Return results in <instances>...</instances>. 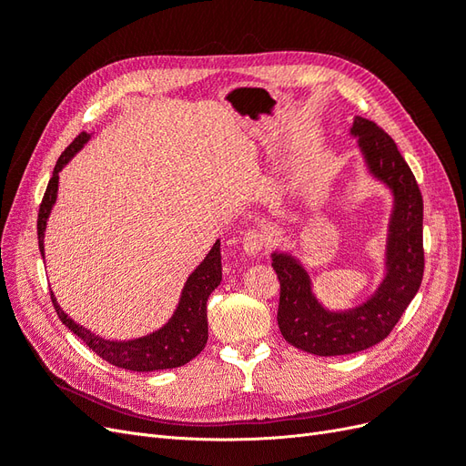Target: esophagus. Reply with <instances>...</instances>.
<instances>
[{
  "label": "esophagus",
  "mask_w": 466,
  "mask_h": 466,
  "mask_svg": "<svg viewBox=\"0 0 466 466\" xmlns=\"http://www.w3.org/2000/svg\"><path fill=\"white\" fill-rule=\"evenodd\" d=\"M266 235L260 229H248L243 235V248L248 257H257L258 252L266 247Z\"/></svg>",
  "instance_id": "obj_1"
}]
</instances>
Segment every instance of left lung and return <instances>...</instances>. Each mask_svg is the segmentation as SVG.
<instances>
[{
  "instance_id": "obj_1",
  "label": "left lung",
  "mask_w": 466,
  "mask_h": 466,
  "mask_svg": "<svg viewBox=\"0 0 466 466\" xmlns=\"http://www.w3.org/2000/svg\"><path fill=\"white\" fill-rule=\"evenodd\" d=\"M358 137L368 171L392 192L387 233L385 278L371 298L348 311L324 309L311 289V278L298 258L272 252L279 279L278 327L286 340L315 356H346L368 350L390 334L410 305L424 278V202L418 182L392 137L368 118L356 116Z\"/></svg>"
}]
</instances>
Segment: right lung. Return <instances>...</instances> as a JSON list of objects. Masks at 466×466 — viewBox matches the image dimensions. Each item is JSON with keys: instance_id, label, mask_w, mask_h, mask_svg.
I'll return each mask as SVG.
<instances>
[{"instance_id": "obj_1", "label": "right lung", "mask_w": 466, "mask_h": 466, "mask_svg": "<svg viewBox=\"0 0 466 466\" xmlns=\"http://www.w3.org/2000/svg\"><path fill=\"white\" fill-rule=\"evenodd\" d=\"M89 137H91L89 134L81 132L74 142L66 147V151L60 155V159L56 161L54 173L46 187L45 198H42V204L38 209V221H36L38 248H40L42 258H45L46 221L52 211V206L56 204V196H58V180H60L58 175L66 167V163L89 142ZM219 281H221V248H219V241H216V245L211 247L202 264L188 276L185 288H182L177 311L171 319H168L165 327L128 342L105 340V338L93 334L91 330L74 322L62 311L58 301L54 299V293H50V298L60 320L76 336H79L98 358H103L105 361L116 365V368H122V370L159 371V370L180 368V365L188 363L204 350L208 342L206 303H208L209 293L219 286Z\"/></svg>"}]
</instances>
